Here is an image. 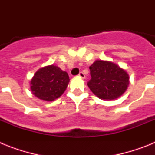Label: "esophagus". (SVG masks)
Returning <instances> with one entry per match:
<instances>
[{"mask_svg": "<svg viewBox=\"0 0 155 155\" xmlns=\"http://www.w3.org/2000/svg\"><path fill=\"white\" fill-rule=\"evenodd\" d=\"M78 76L80 77V78H85V75H84V74L83 73V72H80Z\"/></svg>", "mask_w": 155, "mask_h": 155, "instance_id": "esophagus-1", "label": "esophagus"}]
</instances>
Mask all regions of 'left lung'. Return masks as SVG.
I'll return each instance as SVG.
<instances>
[{
    "mask_svg": "<svg viewBox=\"0 0 155 155\" xmlns=\"http://www.w3.org/2000/svg\"><path fill=\"white\" fill-rule=\"evenodd\" d=\"M90 90L103 100H113L125 92L129 85V75L114 63L96 61L89 68Z\"/></svg>",
    "mask_w": 155,
    "mask_h": 155,
    "instance_id": "1",
    "label": "left lung"
}]
</instances>
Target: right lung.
Returning a JSON list of instances; mask_svg holds the SVG:
<instances>
[{"label": "right lung", "mask_w": 155, "mask_h": 155, "mask_svg": "<svg viewBox=\"0 0 155 155\" xmlns=\"http://www.w3.org/2000/svg\"><path fill=\"white\" fill-rule=\"evenodd\" d=\"M69 76L58 67L42 68L34 74L31 90L35 97L45 101H53L61 96L69 83Z\"/></svg>", "instance_id": "add662e5"}]
</instances>
